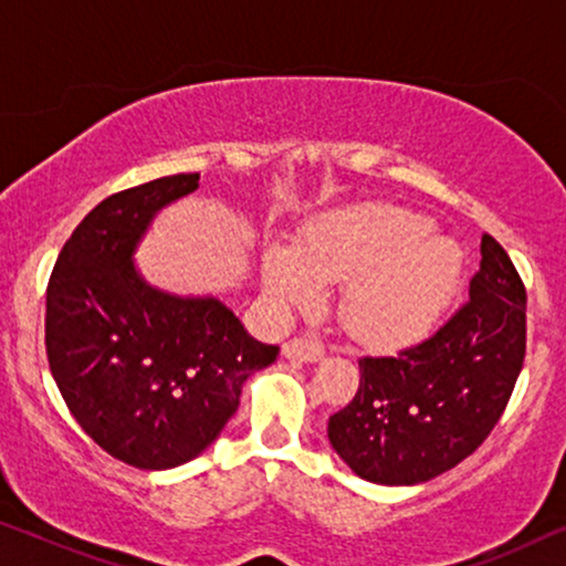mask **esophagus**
Segmentation results:
<instances>
[{"instance_id": "esophagus-1", "label": "esophagus", "mask_w": 566, "mask_h": 566, "mask_svg": "<svg viewBox=\"0 0 566 566\" xmlns=\"http://www.w3.org/2000/svg\"><path fill=\"white\" fill-rule=\"evenodd\" d=\"M283 358L298 363H316L324 358V347L319 343H312V339L293 337L283 345Z\"/></svg>"}]
</instances>
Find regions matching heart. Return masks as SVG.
<instances>
[{
    "mask_svg": "<svg viewBox=\"0 0 566 566\" xmlns=\"http://www.w3.org/2000/svg\"><path fill=\"white\" fill-rule=\"evenodd\" d=\"M461 252L432 237V223L401 208H345L301 231L298 244L268 242L260 281L281 312L308 308L322 285L345 283L339 314L370 347H401L428 335L461 283Z\"/></svg>",
    "mask_w": 566,
    "mask_h": 566,
    "instance_id": "obj_1",
    "label": "heart"
}]
</instances>
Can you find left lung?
<instances>
[{
	"label": "left lung",
	"mask_w": 566,
	"mask_h": 566,
	"mask_svg": "<svg viewBox=\"0 0 566 566\" xmlns=\"http://www.w3.org/2000/svg\"><path fill=\"white\" fill-rule=\"evenodd\" d=\"M523 358V281L507 252L484 234L467 304L397 355L358 360V394L329 417V443L366 482H430L484 443Z\"/></svg>",
	"instance_id": "obj_1"
}]
</instances>
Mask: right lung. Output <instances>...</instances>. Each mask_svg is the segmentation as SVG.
Segmentation results:
<instances>
[{
  "label": "right lung",
  "instance_id": "1",
  "mask_svg": "<svg viewBox=\"0 0 566 566\" xmlns=\"http://www.w3.org/2000/svg\"><path fill=\"white\" fill-rule=\"evenodd\" d=\"M198 180L159 177L97 203L45 291V353L69 412L113 459L146 471L198 459L247 378L277 358L221 298L157 289L136 265L154 219Z\"/></svg>",
  "mask_w": 566,
  "mask_h": 566
}]
</instances>
